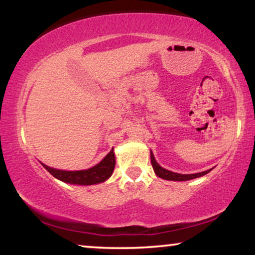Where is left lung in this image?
Segmentation results:
<instances>
[{
	"label": "left lung",
	"instance_id": "obj_1",
	"mask_svg": "<svg viewBox=\"0 0 255 255\" xmlns=\"http://www.w3.org/2000/svg\"><path fill=\"white\" fill-rule=\"evenodd\" d=\"M151 162H152V167H153V169H154V173L156 174V175H158L159 177H161V179H163V180H169V181L193 180V179H196V177L205 175V174H208L211 170V169H209V170H205V172L196 173V174H179V173L170 172V170L162 168V167L155 161L154 155H153L152 152H151Z\"/></svg>",
	"mask_w": 255,
	"mask_h": 255
}]
</instances>
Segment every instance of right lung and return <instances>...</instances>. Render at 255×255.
<instances>
[{
	"mask_svg": "<svg viewBox=\"0 0 255 255\" xmlns=\"http://www.w3.org/2000/svg\"><path fill=\"white\" fill-rule=\"evenodd\" d=\"M115 165H116V160H115L114 148L108 153L102 161L92 168L85 170H74V172L73 170H60L51 168V167L43 163L45 169L50 172L55 179L66 183L82 184V186H90V184L104 182L111 176L115 169Z\"/></svg>",
	"mask_w": 255,
	"mask_h": 255,
	"instance_id": "add662e5",
	"label": "right lung"
}]
</instances>
